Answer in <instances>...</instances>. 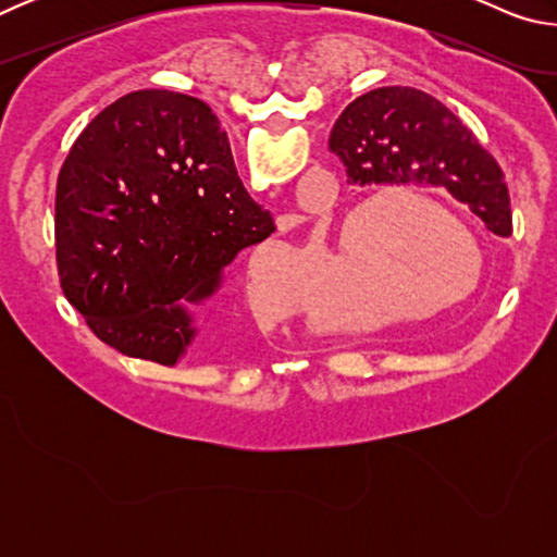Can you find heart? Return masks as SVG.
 <instances>
[{
    "mask_svg": "<svg viewBox=\"0 0 557 557\" xmlns=\"http://www.w3.org/2000/svg\"><path fill=\"white\" fill-rule=\"evenodd\" d=\"M410 219L420 221L425 228L440 233L447 240V250L442 243H420L418 250L408 252V258L398 262V268L388 272L391 285L385 287V314L391 322H398L425 305L451 307L457 301L471 297L482 277V250L465 223L447 213L435 201L422 196H398V199H371L358 206L346 215L338 231V252L356 256L361 250L363 225L369 221ZM273 258L270 259L269 256ZM275 252L270 248H258L248 262L245 275V292H248L250 307L262 317H295V305L282 297L277 282H272V265Z\"/></svg>",
    "mask_w": 557,
    "mask_h": 557,
    "instance_id": "1",
    "label": "heart"
}]
</instances>
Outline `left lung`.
<instances>
[{
	"mask_svg": "<svg viewBox=\"0 0 557 557\" xmlns=\"http://www.w3.org/2000/svg\"><path fill=\"white\" fill-rule=\"evenodd\" d=\"M329 149L351 184L447 188L492 233H513L508 188L496 159L465 122L418 88H375L348 102Z\"/></svg>",
	"mask_w": 557,
	"mask_h": 557,
	"instance_id": "1",
	"label": "left lung"
}]
</instances>
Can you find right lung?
Here are the masks:
<instances>
[{"mask_svg":"<svg viewBox=\"0 0 557 557\" xmlns=\"http://www.w3.org/2000/svg\"><path fill=\"white\" fill-rule=\"evenodd\" d=\"M275 221L245 191L219 117L174 90H135L75 139L55 186L65 299L100 342L176 366L196 354L188 307Z\"/></svg>","mask_w":557,"mask_h":557,"instance_id":"right-lung-1","label":"right lung"}]
</instances>
